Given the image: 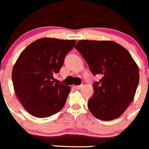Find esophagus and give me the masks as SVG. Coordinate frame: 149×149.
<instances>
[{"label":"esophagus","mask_w":149,"mask_h":149,"mask_svg":"<svg viewBox=\"0 0 149 149\" xmlns=\"http://www.w3.org/2000/svg\"><path fill=\"white\" fill-rule=\"evenodd\" d=\"M83 87V86L80 85V86H74V88H76V89H81V88Z\"/></svg>","instance_id":"1"}]
</instances>
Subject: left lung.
<instances>
[{"label": "left lung", "instance_id": "obj_1", "mask_svg": "<svg viewBox=\"0 0 149 149\" xmlns=\"http://www.w3.org/2000/svg\"><path fill=\"white\" fill-rule=\"evenodd\" d=\"M75 47L91 73L102 76L87 104L91 113L102 120L119 118L133 102L139 82V67L130 52L108 40H80Z\"/></svg>", "mask_w": 149, "mask_h": 149}]
</instances>
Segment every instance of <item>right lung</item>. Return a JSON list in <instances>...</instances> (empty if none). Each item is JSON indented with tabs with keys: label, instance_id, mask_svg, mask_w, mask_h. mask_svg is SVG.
I'll return each mask as SVG.
<instances>
[{
	"label": "right lung",
	"instance_id": "add662e5",
	"mask_svg": "<svg viewBox=\"0 0 149 149\" xmlns=\"http://www.w3.org/2000/svg\"><path fill=\"white\" fill-rule=\"evenodd\" d=\"M76 40L39 39L22 52L13 65L12 81L15 93L25 109L34 117L47 118L65 105L70 87L55 83L66 54Z\"/></svg>",
	"mask_w": 149,
	"mask_h": 149
}]
</instances>
